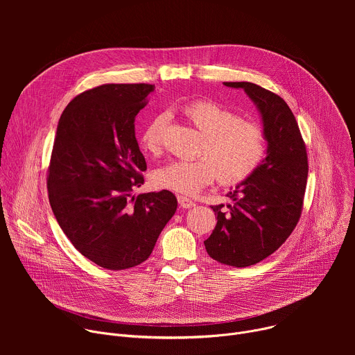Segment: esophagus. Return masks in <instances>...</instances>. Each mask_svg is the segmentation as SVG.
<instances>
[{
	"mask_svg": "<svg viewBox=\"0 0 355 355\" xmlns=\"http://www.w3.org/2000/svg\"><path fill=\"white\" fill-rule=\"evenodd\" d=\"M178 204H180V207L184 208V209H189V208H193V207L196 205L192 199H189V198H187V196H182V195L178 196Z\"/></svg>",
	"mask_w": 355,
	"mask_h": 355,
	"instance_id": "34e87169",
	"label": "esophagus"
}]
</instances>
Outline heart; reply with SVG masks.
<instances>
[{"instance_id":"b5f03b06","label":"heart","mask_w":355,"mask_h":355,"mask_svg":"<svg viewBox=\"0 0 355 355\" xmlns=\"http://www.w3.org/2000/svg\"><path fill=\"white\" fill-rule=\"evenodd\" d=\"M182 115L202 133L196 160H177L157 168L151 181L159 188L193 195L216 178L225 185L247 180L263 163L268 140L264 128L211 99H193L181 107ZM170 116L160 112L140 133L143 148L160 155Z\"/></svg>"}]
</instances>
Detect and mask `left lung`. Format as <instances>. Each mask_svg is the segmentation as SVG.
Segmentation results:
<instances>
[{"label":"left lung","mask_w":355,"mask_h":355,"mask_svg":"<svg viewBox=\"0 0 355 355\" xmlns=\"http://www.w3.org/2000/svg\"><path fill=\"white\" fill-rule=\"evenodd\" d=\"M243 88L254 101L264 123L267 157L230 191L233 205L211 207L218 215L204 241L208 254L236 268L254 266L278 250L296 227L308 182V153L297 122L285 101L252 83H225Z\"/></svg>","instance_id":"left-lung-1"}]
</instances>
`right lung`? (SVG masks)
<instances>
[{"mask_svg":"<svg viewBox=\"0 0 355 355\" xmlns=\"http://www.w3.org/2000/svg\"><path fill=\"white\" fill-rule=\"evenodd\" d=\"M151 84H104L77 95L63 111L47 168L52 211L71 244L107 270L146 261L177 211L163 189L132 196L146 160L135 118Z\"/></svg>","mask_w":355,"mask_h":355,"instance_id":"1","label":"right lung"}]
</instances>
